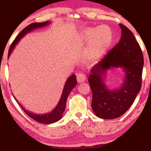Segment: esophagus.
<instances>
[{"mask_svg": "<svg viewBox=\"0 0 151 151\" xmlns=\"http://www.w3.org/2000/svg\"><path fill=\"white\" fill-rule=\"evenodd\" d=\"M86 75H85L84 74H83V73L78 74L77 76H76V79H77L78 83L84 82L85 80H86Z\"/></svg>", "mask_w": 151, "mask_h": 151, "instance_id": "34e87169", "label": "esophagus"}]
</instances>
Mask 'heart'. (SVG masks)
<instances>
[{"instance_id": "heart-1", "label": "heart", "mask_w": 151, "mask_h": 151, "mask_svg": "<svg viewBox=\"0 0 151 151\" xmlns=\"http://www.w3.org/2000/svg\"><path fill=\"white\" fill-rule=\"evenodd\" d=\"M84 37L90 41V46L86 52L88 60L95 61L105 53L112 41V33L109 27L101 26L99 28H88L84 32Z\"/></svg>"}]
</instances>
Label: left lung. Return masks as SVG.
Wrapping results in <instances>:
<instances>
[{
    "label": "left lung",
    "instance_id": "left-lung-1",
    "mask_svg": "<svg viewBox=\"0 0 151 151\" xmlns=\"http://www.w3.org/2000/svg\"><path fill=\"white\" fill-rule=\"evenodd\" d=\"M120 40L91 70L88 78L92 91V107L98 117L114 119L123 115L132 105L142 86L144 57L141 48L133 33L120 24ZM123 67L126 76L120 89L109 91L101 75L111 67Z\"/></svg>",
    "mask_w": 151,
    "mask_h": 151
}]
</instances>
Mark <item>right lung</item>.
I'll return each mask as SVG.
<instances>
[{
	"label": "right lung",
	"instance_id": "add662e5",
	"mask_svg": "<svg viewBox=\"0 0 151 151\" xmlns=\"http://www.w3.org/2000/svg\"><path fill=\"white\" fill-rule=\"evenodd\" d=\"M48 23H49V22H33L25 27V28L16 36V37L15 38L14 42H12L11 46H10L9 49V52H8V57H9V55L12 52V50H14L15 46L16 45L17 43L20 41V40L25 35V34L29 32V31L33 30V29L38 28V27H43L44 26H46V25H47ZM76 83H77V81H76V77L75 75H73L68 78V80L66 81V83H65L64 86V88H63L62 95H61V97L60 99V101L59 102L58 105H57V107H55V109L54 110H52V111L49 114H40V115H39V114L31 113V112H29V111H27V110L25 109L20 103H18L19 104V105L20 106V107L22 108L23 111H24L25 113L29 116V117L33 119L34 120L37 121L38 122L42 123V124H51V123L55 122H57V121H58L59 120H60L61 117H62V114L65 108V104H66L68 96L69 95L70 92H71V90L76 86Z\"/></svg>",
	"mask_w": 151,
	"mask_h": 151
}]
</instances>
